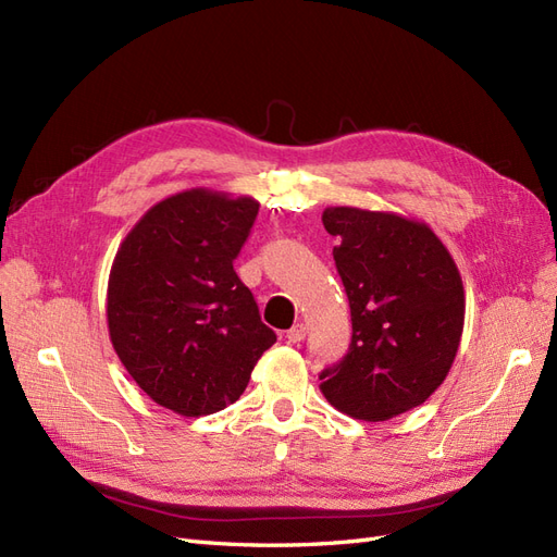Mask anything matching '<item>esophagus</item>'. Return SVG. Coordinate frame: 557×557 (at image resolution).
Listing matches in <instances>:
<instances>
[{"instance_id": "obj_1", "label": "esophagus", "mask_w": 557, "mask_h": 557, "mask_svg": "<svg viewBox=\"0 0 557 557\" xmlns=\"http://www.w3.org/2000/svg\"><path fill=\"white\" fill-rule=\"evenodd\" d=\"M305 336H307V327L297 323L295 327L288 330V334H285V339H288L290 344H299V342H305Z\"/></svg>"}]
</instances>
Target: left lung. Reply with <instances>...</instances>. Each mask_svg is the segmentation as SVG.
Wrapping results in <instances>:
<instances>
[{"label": "left lung", "instance_id": "1", "mask_svg": "<svg viewBox=\"0 0 557 557\" xmlns=\"http://www.w3.org/2000/svg\"><path fill=\"white\" fill-rule=\"evenodd\" d=\"M323 225L348 295V352L320 372L332 407L358 420H387L423 404L455 360L465 288L442 239L385 211L330 207Z\"/></svg>", "mask_w": 557, "mask_h": 557}]
</instances>
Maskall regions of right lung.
<instances>
[{"label":"right lung","instance_id":"right-lung-1","mask_svg":"<svg viewBox=\"0 0 557 557\" xmlns=\"http://www.w3.org/2000/svg\"><path fill=\"white\" fill-rule=\"evenodd\" d=\"M258 209L252 197L185 190L148 209L115 252L111 344L141 391L174 413L237 401L276 342L232 264Z\"/></svg>","mask_w":557,"mask_h":557}]
</instances>
